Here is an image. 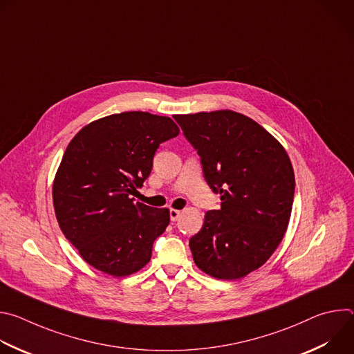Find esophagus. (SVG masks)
Instances as JSON below:
<instances>
[{"label": "esophagus", "instance_id": "esophagus-1", "mask_svg": "<svg viewBox=\"0 0 354 354\" xmlns=\"http://www.w3.org/2000/svg\"><path fill=\"white\" fill-rule=\"evenodd\" d=\"M179 217H180V212L179 210H169V218H171V221H178L179 220Z\"/></svg>", "mask_w": 354, "mask_h": 354}]
</instances>
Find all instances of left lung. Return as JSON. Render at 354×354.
Masks as SVG:
<instances>
[{"mask_svg":"<svg viewBox=\"0 0 354 354\" xmlns=\"http://www.w3.org/2000/svg\"><path fill=\"white\" fill-rule=\"evenodd\" d=\"M200 157L221 209L205 216L189 239L196 266L223 280L259 269L281 242L292 200L294 171L283 145L255 120L232 111L176 115Z\"/></svg>","mask_w":354,"mask_h":354,"instance_id":"left-lung-1","label":"left lung"}]
</instances>
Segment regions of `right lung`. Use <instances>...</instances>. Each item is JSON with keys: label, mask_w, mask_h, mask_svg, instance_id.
Masks as SVG:
<instances>
[{"label": "right lung", "mask_w": 354, "mask_h": 354, "mask_svg": "<svg viewBox=\"0 0 354 354\" xmlns=\"http://www.w3.org/2000/svg\"><path fill=\"white\" fill-rule=\"evenodd\" d=\"M179 134L172 119L124 112L95 120L68 144L53 183L66 238L95 269L129 276L144 268L169 224L168 209L134 203L161 142Z\"/></svg>", "instance_id": "1"}]
</instances>
